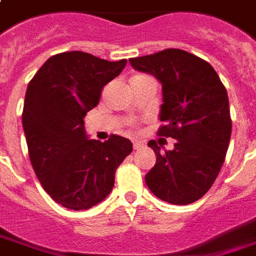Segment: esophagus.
Returning a JSON list of instances; mask_svg holds the SVG:
<instances>
[{
	"instance_id": "esophagus-1",
	"label": "esophagus",
	"mask_w": 256,
	"mask_h": 256,
	"mask_svg": "<svg viewBox=\"0 0 256 256\" xmlns=\"http://www.w3.org/2000/svg\"><path fill=\"white\" fill-rule=\"evenodd\" d=\"M142 146H144V144H142V142H138V140H135V142H134V149H140Z\"/></svg>"
}]
</instances>
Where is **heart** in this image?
Here are the masks:
<instances>
[{"mask_svg":"<svg viewBox=\"0 0 256 256\" xmlns=\"http://www.w3.org/2000/svg\"><path fill=\"white\" fill-rule=\"evenodd\" d=\"M135 77H140V76H135Z\"/></svg>","mask_w":256,"mask_h":256,"instance_id":"b5f03b06","label":"heart"}]
</instances>
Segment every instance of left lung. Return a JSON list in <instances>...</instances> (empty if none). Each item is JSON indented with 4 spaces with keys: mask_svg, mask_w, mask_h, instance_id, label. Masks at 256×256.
I'll return each mask as SVG.
<instances>
[{
    "mask_svg": "<svg viewBox=\"0 0 256 256\" xmlns=\"http://www.w3.org/2000/svg\"><path fill=\"white\" fill-rule=\"evenodd\" d=\"M130 63L162 83L158 135L176 140L164 154L156 140L148 142L156 164L145 176L146 186L168 203H194L210 190L226 159L232 126L227 90L208 62L186 50L164 49Z\"/></svg>",
    "mask_w": 256,
    "mask_h": 256,
    "instance_id": "obj_1",
    "label": "left lung"
}]
</instances>
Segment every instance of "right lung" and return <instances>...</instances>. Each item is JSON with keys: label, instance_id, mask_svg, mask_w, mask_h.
<instances>
[{"label": "right lung", "instance_id": "add662e5", "mask_svg": "<svg viewBox=\"0 0 256 256\" xmlns=\"http://www.w3.org/2000/svg\"><path fill=\"white\" fill-rule=\"evenodd\" d=\"M125 64V59L63 52L29 82L22 112L29 159L44 192L66 208L87 210L102 202L114 188L116 168L132 152L131 140L120 135L88 140L83 121Z\"/></svg>", "mask_w": 256, "mask_h": 256}]
</instances>
